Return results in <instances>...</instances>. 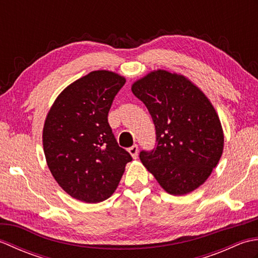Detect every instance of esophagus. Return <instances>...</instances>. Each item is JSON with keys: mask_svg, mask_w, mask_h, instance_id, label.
Returning <instances> with one entry per match:
<instances>
[{"mask_svg": "<svg viewBox=\"0 0 258 258\" xmlns=\"http://www.w3.org/2000/svg\"><path fill=\"white\" fill-rule=\"evenodd\" d=\"M128 152H130V154L133 156V158H138V156H139V146L134 144L133 146L130 147Z\"/></svg>", "mask_w": 258, "mask_h": 258, "instance_id": "34e87169", "label": "esophagus"}]
</instances>
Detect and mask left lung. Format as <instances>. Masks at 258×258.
I'll use <instances>...</instances> for the list:
<instances>
[{
	"label": "left lung",
	"mask_w": 258,
	"mask_h": 258,
	"mask_svg": "<svg viewBox=\"0 0 258 258\" xmlns=\"http://www.w3.org/2000/svg\"><path fill=\"white\" fill-rule=\"evenodd\" d=\"M132 92L155 125V147L141 151L142 163L167 193H190L222 156L224 135L215 109L187 79L162 70L135 82Z\"/></svg>",
	"instance_id": "obj_1"
}]
</instances>
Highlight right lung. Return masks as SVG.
Returning a JSON list of instances; mask_svg holds the SVG:
<instances>
[{"label": "right lung", "mask_w": 258, "mask_h": 258, "mask_svg": "<svg viewBox=\"0 0 258 258\" xmlns=\"http://www.w3.org/2000/svg\"><path fill=\"white\" fill-rule=\"evenodd\" d=\"M125 79L94 71L68 86L54 102L43 128L47 166L74 199L100 203L111 196L132 161L118 146L107 116Z\"/></svg>", "instance_id": "right-lung-1"}]
</instances>
